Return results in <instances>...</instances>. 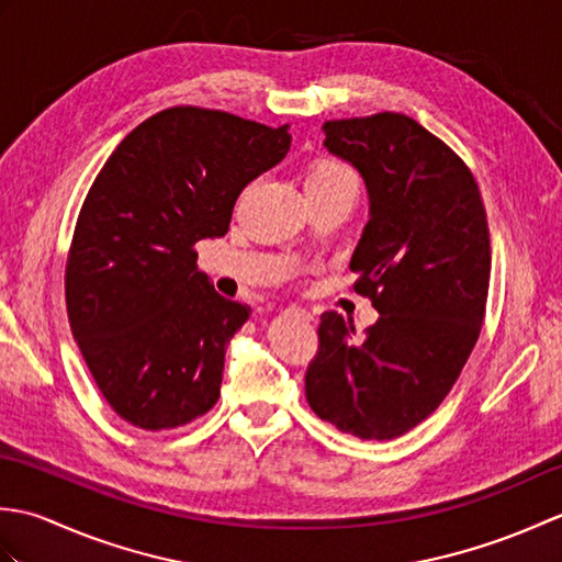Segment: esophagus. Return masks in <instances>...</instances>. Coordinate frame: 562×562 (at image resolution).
Masks as SVG:
<instances>
[{
  "instance_id": "obj_1",
  "label": "esophagus",
  "mask_w": 562,
  "mask_h": 562,
  "mask_svg": "<svg viewBox=\"0 0 562 562\" xmlns=\"http://www.w3.org/2000/svg\"><path fill=\"white\" fill-rule=\"evenodd\" d=\"M288 314H292V316H296V318H302V321H314V316L306 312V308H300V306H292V308H288Z\"/></svg>"
}]
</instances>
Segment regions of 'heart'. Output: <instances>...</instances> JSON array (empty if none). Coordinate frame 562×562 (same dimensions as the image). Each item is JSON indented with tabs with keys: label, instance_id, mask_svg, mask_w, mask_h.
<instances>
[{
	"label": "heart",
	"instance_id": "b5f03b06",
	"mask_svg": "<svg viewBox=\"0 0 562 562\" xmlns=\"http://www.w3.org/2000/svg\"><path fill=\"white\" fill-rule=\"evenodd\" d=\"M340 181H355V176L338 161H318L316 166H312V171L306 173L304 188L328 186V183H340Z\"/></svg>",
	"mask_w": 562,
	"mask_h": 562
}]
</instances>
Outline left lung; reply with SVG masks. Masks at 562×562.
Here are the masks:
<instances>
[{"mask_svg":"<svg viewBox=\"0 0 562 562\" xmlns=\"http://www.w3.org/2000/svg\"><path fill=\"white\" fill-rule=\"evenodd\" d=\"M324 147L362 176L369 220L350 258L381 314L367 338L321 316L306 401L360 439H393L439 408L483 326L491 234L479 183L445 142L401 113L324 125Z\"/></svg>","mask_w":562,"mask_h":562,"instance_id":"left-lung-1","label":"left lung"}]
</instances>
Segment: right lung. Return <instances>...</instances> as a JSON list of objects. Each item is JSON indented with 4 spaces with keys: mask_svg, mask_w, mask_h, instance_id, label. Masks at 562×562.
Listing matches in <instances>:
<instances>
[{
    "mask_svg": "<svg viewBox=\"0 0 562 562\" xmlns=\"http://www.w3.org/2000/svg\"><path fill=\"white\" fill-rule=\"evenodd\" d=\"M288 127L161 111L115 147L83 200L69 326L105 401L135 427H181L217 403L226 345L250 306L214 292L195 244L229 232L241 190L288 157Z\"/></svg>",
    "mask_w": 562,
    "mask_h": 562,
    "instance_id": "add662e5",
    "label": "right lung"
}]
</instances>
